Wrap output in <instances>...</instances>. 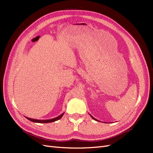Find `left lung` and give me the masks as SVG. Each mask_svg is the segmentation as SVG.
<instances>
[{"mask_svg": "<svg viewBox=\"0 0 153 153\" xmlns=\"http://www.w3.org/2000/svg\"><path fill=\"white\" fill-rule=\"evenodd\" d=\"M90 116H91V118H92V119H94V120H96V121H97V122H100V121H99V120H97V119H96V118H94V117H92V115H91V114H90Z\"/></svg>", "mask_w": 153, "mask_h": 153, "instance_id": "left-lung-1", "label": "left lung"}]
</instances>
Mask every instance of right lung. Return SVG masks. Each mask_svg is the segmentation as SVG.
Returning <instances> with one entry per match:
<instances>
[{"label":"right lung","mask_w":153,"mask_h":153,"mask_svg":"<svg viewBox=\"0 0 153 153\" xmlns=\"http://www.w3.org/2000/svg\"><path fill=\"white\" fill-rule=\"evenodd\" d=\"M65 113H62L61 114H60L59 117H56L54 118H52V119H49V120H36V119H33V118H30L28 117H26V118H27L28 120H29L30 121L32 122H35V123H51V122H56V121L58 120L59 119H61L62 118V117L64 115Z\"/></svg>","instance_id":"obj_1"}]
</instances>
